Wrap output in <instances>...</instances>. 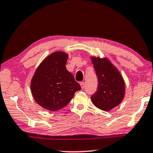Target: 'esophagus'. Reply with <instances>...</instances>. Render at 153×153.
<instances>
[{"label":"esophagus","mask_w":153,"mask_h":153,"mask_svg":"<svg viewBox=\"0 0 153 153\" xmlns=\"http://www.w3.org/2000/svg\"><path fill=\"white\" fill-rule=\"evenodd\" d=\"M80 86H81V88L83 89L84 88V82H80Z\"/></svg>","instance_id":"1"}]
</instances>
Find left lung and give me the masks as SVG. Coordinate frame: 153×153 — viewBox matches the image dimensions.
Returning a JSON list of instances; mask_svg holds the SVG:
<instances>
[{
  "instance_id": "8db88e82",
  "label": "left lung",
  "mask_w": 153,
  "mask_h": 153,
  "mask_svg": "<svg viewBox=\"0 0 153 153\" xmlns=\"http://www.w3.org/2000/svg\"><path fill=\"white\" fill-rule=\"evenodd\" d=\"M98 78L97 91L91 97L97 108L110 111L122 102L125 94V83L120 71L108 58L91 57Z\"/></svg>"
}]
</instances>
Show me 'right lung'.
<instances>
[{
	"label": "right lung",
	"instance_id": "1",
	"mask_svg": "<svg viewBox=\"0 0 153 153\" xmlns=\"http://www.w3.org/2000/svg\"><path fill=\"white\" fill-rule=\"evenodd\" d=\"M68 54L56 51L39 65L31 79L35 101L45 110L55 111L65 107L81 87L66 69Z\"/></svg>",
	"mask_w": 153,
	"mask_h": 153
}]
</instances>
